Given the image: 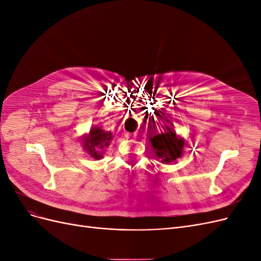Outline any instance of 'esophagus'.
Segmentation results:
<instances>
[{"mask_svg": "<svg viewBox=\"0 0 261 261\" xmlns=\"http://www.w3.org/2000/svg\"><path fill=\"white\" fill-rule=\"evenodd\" d=\"M125 137H126V138H128V139L136 138V137H137V133H129V132H126V133H125Z\"/></svg>", "mask_w": 261, "mask_h": 261, "instance_id": "esophagus-1", "label": "esophagus"}]
</instances>
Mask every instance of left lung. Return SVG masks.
Wrapping results in <instances>:
<instances>
[{
	"mask_svg": "<svg viewBox=\"0 0 261 261\" xmlns=\"http://www.w3.org/2000/svg\"><path fill=\"white\" fill-rule=\"evenodd\" d=\"M151 145L155 150V153L162 162L170 163L175 161L183 153L184 140L178 139L176 134L168 127L167 133L156 134L155 136L150 138Z\"/></svg>",
	"mask_w": 261,
	"mask_h": 261,
	"instance_id": "obj_1",
	"label": "left lung"
}]
</instances>
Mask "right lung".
<instances>
[{
    "label": "right lung",
    "mask_w": 261,
    "mask_h": 261,
    "mask_svg": "<svg viewBox=\"0 0 261 261\" xmlns=\"http://www.w3.org/2000/svg\"><path fill=\"white\" fill-rule=\"evenodd\" d=\"M111 139V132H105L100 127H93L90 129L89 135L84 138L83 145L88 154L99 160L102 158V152H103L105 148L109 146Z\"/></svg>",
    "instance_id": "add662e5"
}]
</instances>
